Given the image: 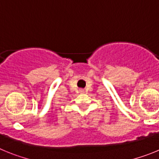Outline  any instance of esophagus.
I'll return each mask as SVG.
<instances>
[{"instance_id":"34e87169","label":"esophagus","mask_w":159,"mask_h":159,"mask_svg":"<svg viewBox=\"0 0 159 159\" xmlns=\"http://www.w3.org/2000/svg\"><path fill=\"white\" fill-rule=\"evenodd\" d=\"M84 89H80V92H84Z\"/></svg>"}]
</instances>
